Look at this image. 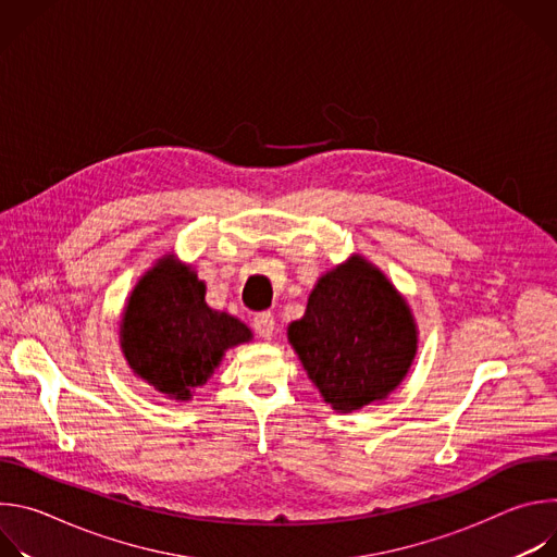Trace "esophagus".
<instances>
[{"instance_id":"esophagus-1","label":"esophagus","mask_w":557,"mask_h":557,"mask_svg":"<svg viewBox=\"0 0 557 557\" xmlns=\"http://www.w3.org/2000/svg\"><path fill=\"white\" fill-rule=\"evenodd\" d=\"M253 329H256V333L260 337L271 339L273 333H275V317H273V312H258L253 317Z\"/></svg>"}]
</instances>
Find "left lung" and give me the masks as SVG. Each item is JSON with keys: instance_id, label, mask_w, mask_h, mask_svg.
<instances>
[{"instance_id": "obj_1", "label": "left lung", "mask_w": 557, "mask_h": 557, "mask_svg": "<svg viewBox=\"0 0 557 557\" xmlns=\"http://www.w3.org/2000/svg\"><path fill=\"white\" fill-rule=\"evenodd\" d=\"M288 342L337 412L383 401L408 374L419 333L408 301L361 256L317 280Z\"/></svg>"}]
</instances>
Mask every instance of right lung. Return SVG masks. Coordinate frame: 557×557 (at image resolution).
<instances>
[{"instance_id": "add662e5", "label": "right lung", "mask_w": 557, "mask_h": 557, "mask_svg": "<svg viewBox=\"0 0 557 557\" xmlns=\"http://www.w3.org/2000/svg\"><path fill=\"white\" fill-rule=\"evenodd\" d=\"M205 290L191 267L163 256L123 310L121 348L132 372L176 401H189L224 352L253 337L240 320L209 308Z\"/></svg>"}]
</instances>
